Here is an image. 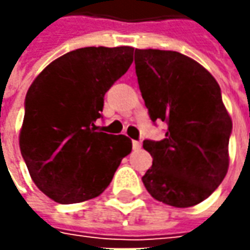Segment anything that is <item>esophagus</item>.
Wrapping results in <instances>:
<instances>
[{
	"label": "esophagus",
	"mask_w": 250,
	"mask_h": 250,
	"mask_svg": "<svg viewBox=\"0 0 250 250\" xmlns=\"http://www.w3.org/2000/svg\"><path fill=\"white\" fill-rule=\"evenodd\" d=\"M140 146H142V143H140L139 140H132V147H133V150H139Z\"/></svg>",
	"instance_id": "1"
}]
</instances>
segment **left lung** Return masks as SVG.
Here are the masks:
<instances>
[{"label":"left lung","instance_id":"8db88e82","mask_svg":"<svg viewBox=\"0 0 250 250\" xmlns=\"http://www.w3.org/2000/svg\"><path fill=\"white\" fill-rule=\"evenodd\" d=\"M135 69L150 120L168 126L163 140L143 142L153 166L142 181L159 202L195 206L228 171L232 121L221 89L200 63L177 51L136 48Z\"/></svg>","mask_w":250,"mask_h":250}]
</instances>
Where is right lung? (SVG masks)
<instances>
[{
    "mask_svg": "<svg viewBox=\"0 0 250 250\" xmlns=\"http://www.w3.org/2000/svg\"><path fill=\"white\" fill-rule=\"evenodd\" d=\"M132 47H84L44 68L24 99L19 146L44 195L72 205L101 195L132 151L125 135L99 130L104 94L129 69Z\"/></svg>",
    "mask_w": 250,
    "mask_h": 250,
    "instance_id": "right-lung-1",
    "label": "right lung"
}]
</instances>
